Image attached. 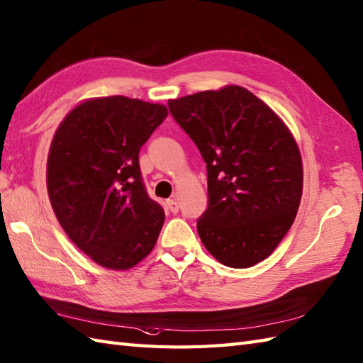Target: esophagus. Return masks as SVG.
Segmentation results:
<instances>
[{
    "mask_svg": "<svg viewBox=\"0 0 363 363\" xmlns=\"http://www.w3.org/2000/svg\"><path fill=\"white\" fill-rule=\"evenodd\" d=\"M165 207H167L168 212H172V213L179 212V206H178V201H176V199H168L165 202Z\"/></svg>",
    "mask_w": 363,
    "mask_h": 363,
    "instance_id": "1",
    "label": "esophagus"
}]
</instances>
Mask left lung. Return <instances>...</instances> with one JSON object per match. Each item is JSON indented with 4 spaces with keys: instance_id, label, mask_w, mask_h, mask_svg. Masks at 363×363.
Wrapping results in <instances>:
<instances>
[{
    "instance_id": "1",
    "label": "left lung",
    "mask_w": 363,
    "mask_h": 363,
    "mask_svg": "<svg viewBox=\"0 0 363 363\" xmlns=\"http://www.w3.org/2000/svg\"><path fill=\"white\" fill-rule=\"evenodd\" d=\"M168 108L207 164L208 208L196 225L202 244L224 266H255L296 220L303 193L296 138L238 85L168 100Z\"/></svg>"
}]
</instances>
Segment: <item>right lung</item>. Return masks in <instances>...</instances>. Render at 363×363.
<instances>
[{"label": "right lung", "mask_w": 363, "mask_h": 363, "mask_svg": "<svg viewBox=\"0 0 363 363\" xmlns=\"http://www.w3.org/2000/svg\"><path fill=\"white\" fill-rule=\"evenodd\" d=\"M167 114L165 105L140 99H86L50 142V206L69 240L99 266L128 271L161 233L165 213L143 189L139 150Z\"/></svg>", "instance_id": "right-lung-1"}]
</instances>
